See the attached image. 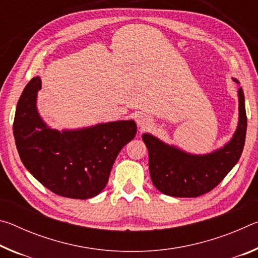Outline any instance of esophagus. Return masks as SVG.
<instances>
[{"label":"esophagus","instance_id":"1","mask_svg":"<svg viewBox=\"0 0 258 258\" xmlns=\"http://www.w3.org/2000/svg\"><path fill=\"white\" fill-rule=\"evenodd\" d=\"M137 124L141 130H147L151 125V119L146 113H139L137 116Z\"/></svg>","mask_w":258,"mask_h":258}]
</instances>
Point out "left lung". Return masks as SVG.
Segmentation results:
<instances>
[{"instance_id": "8db88e82", "label": "left lung", "mask_w": 258, "mask_h": 258, "mask_svg": "<svg viewBox=\"0 0 258 258\" xmlns=\"http://www.w3.org/2000/svg\"><path fill=\"white\" fill-rule=\"evenodd\" d=\"M234 82L239 83L235 78ZM239 95V123L230 142L207 155H191L161 142L154 135H142L149 152V171L154 185L164 195L195 198L207 194L228 175L238 163L246 140L247 116L241 87Z\"/></svg>"}]
</instances>
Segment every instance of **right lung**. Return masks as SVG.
<instances>
[{"label": "right lung", "instance_id": "right-lung-1", "mask_svg": "<svg viewBox=\"0 0 258 258\" xmlns=\"http://www.w3.org/2000/svg\"><path fill=\"white\" fill-rule=\"evenodd\" d=\"M40 77H34L17 104L14 135L27 171L61 197L89 199L107 185L119 151L134 139V120L110 121L59 132L46 126L36 108Z\"/></svg>", "mask_w": 258, "mask_h": 258}]
</instances>
